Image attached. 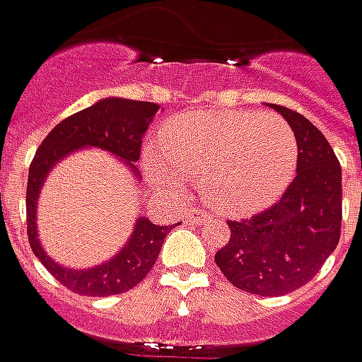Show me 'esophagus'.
<instances>
[{
    "label": "esophagus",
    "instance_id": "34e87169",
    "mask_svg": "<svg viewBox=\"0 0 362 362\" xmlns=\"http://www.w3.org/2000/svg\"><path fill=\"white\" fill-rule=\"evenodd\" d=\"M184 221L192 225H202L206 223V221H209V214H207L206 209L192 207V209H188V211L184 214Z\"/></svg>",
    "mask_w": 362,
    "mask_h": 362
}]
</instances>
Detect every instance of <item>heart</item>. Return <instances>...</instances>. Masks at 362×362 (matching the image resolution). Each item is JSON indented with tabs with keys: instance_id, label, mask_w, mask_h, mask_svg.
Wrapping results in <instances>:
<instances>
[{
	"instance_id": "obj_1",
	"label": "heart",
	"mask_w": 362,
	"mask_h": 362,
	"mask_svg": "<svg viewBox=\"0 0 362 362\" xmlns=\"http://www.w3.org/2000/svg\"><path fill=\"white\" fill-rule=\"evenodd\" d=\"M148 178L178 189L198 178L202 196L229 216H251L274 204L298 166V139L270 111H186L164 123L160 148L143 155Z\"/></svg>"
}]
</instances>
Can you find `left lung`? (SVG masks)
<instances>
[{
    "instance_id": "8db88e82",
    "label": "left lung",
    "mask_w": 362,
    "mask_h": 362,
    "mask_svg": "<svg viewBox=\"0 0 362 362\" xmlns=\"http://www.w3.org/2000/svg\"><path fill=\"white\" fill-rule=\"evenodd\" d=\"M298 139L296 178L274 206L229 221L231 239L216 252L225 278L249 294L284 296L310 282L341 235V166L322 131L304 115L270 103Z\"/></svg>"
}]
</instances>
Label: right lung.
Wrapping results in <instances>:
<instances>
[{
    "label": "right lung",
    "mask_w": 362,
    "mask_h": 362,
    "mask_svg": "<svg viewBox=\"0 0 362 362\" xmlns=\"http://www.w3.org/2000/svg\"><path fill=\"white\" fill-rule=\"evenodd\" d=\"M160 105L123 98H105L92 107L78 111L50 131L33 158L27 180V235L35 257L52 276L68 290L82 296L123 294L135 288L155 267L166 235L173 225H155L148 217H137L133 233L121 251L92 269H68L50 259L39 241L37 206L42 184L49 173L70 153L98 146L125 163L133 176L141 180L137 163L146 129ZM176 225V223H174Z\"/></svg>",
    "instance_id": "obj_1"
}]
</instances>
